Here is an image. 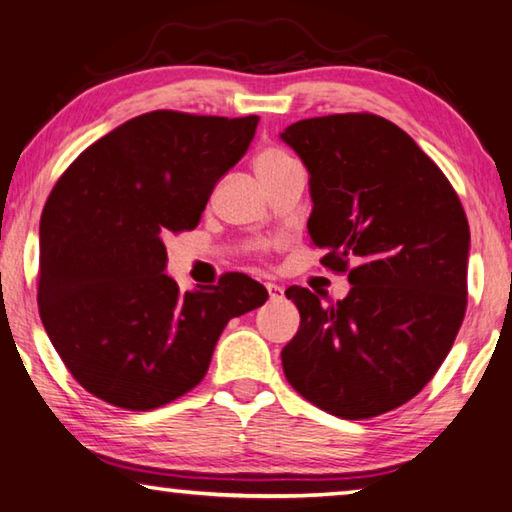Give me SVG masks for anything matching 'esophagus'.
I'll use <instances>...</instances> for the list:
<instances>
[{
  "label": "esophagus",
  "instance_id": "1",
  "mask_svg": "<svg viewBox=\"0 0 512 512\" xmlns=\"http://www.w3.org/2000/svg\"><path fill=\"white\" fill-rule=\"evenodd\" d=\"M266 289H268V296H271V300H282L284 298V289L280 287V284H273V282H266Z\"/></svg>",
  "mask_w": 512,
  "mask_h": 512
}]
</instances>
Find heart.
Instances as JSON below:
<instances>
[{
	"mask_svg": "<svg viewBox=\"0 0 512 512\" xmlns=\"http://www.w3.org/2000/svg\"><path fill=\"white\" fill-rule=\"evenodd\" d=\"M293 167H296L293 158H289V155L280 149H273V146L259 151L253 160V169L257 173V178L262 180L264 185L273 183L275 178H280L282 173H287Z\"/></svg>",
	"mask_w": 512,
	"mask_h": 512,
	"instance_id": "b5f03b06",
	"label": "heart"
}]
</instances>
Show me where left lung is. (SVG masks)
Masks as SVG:
<instances>
[{
	"label": "left lung",
	"mask_w": 512,
	"mask_h": 512,
	"mask_svg": "<svg viewBox=\"0 0 512 512\" xmlns=\"http://www.w3.org/2000/svg\"><path fill=\"white\" fill-rule=\"evenodd\" d=\"M309 171L307 221L320 259L350 271L343 300L289 287L300 329L282 350L296 391L345 420L409 402L463 323L470 225L445 173L400 126L368 112L284 128Z\"/></svg>",
	"instance_id": "8db88e82"
}]
</instances>
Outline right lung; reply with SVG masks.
<instances>
[{"label": "right lung", "mask_w": 512, "mask_h": 512, "mask_svg": "<svg viewBox=\"0 0 512 512\" xmlns=\"http://www.w3.org/2000/svg\"><path fill=\"white\" fill-rule=\"evenodd\" d=\"M257 121L146 112L88 146L49 194L40 318L67 370L103 402L149 411L192 391L228 320L266 302L244 273L185 293L164 273V237L196 228Z\"/></svg>", "instance_id": "obj_1"}]
</instances>
